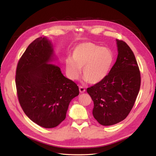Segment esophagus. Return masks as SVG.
<instances>
[{"instance_id": "obj_1", "label": "esophagus", "mask_w": 156, "mask_h": 156, "mask_svg": "<svg viewBox=\"0 0 156 156\" xmlns=\"http://www.w3.org/2000/svg\"><path fill=\"white\" fill-rule=\"evenodd\" d=\"M79 92L81 93H84V92H85V89H84V88L83 87L79 86Z\"/></svg>"}]
</instances>
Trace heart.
<instances>
[{"label":"heart","instance_id":"b5f03b06","mask_svg":"<svg viewBox=\"0 0 156 156\" xmlns=\"http://www.w3.org/2000/svg\"><path fill=\"white\" fill-rule=\"evenodd\" d=\"M114 61L112 52L90 42L77 45L72 55V60L65 61L66 73L69 79H78L82 69L85 81L97 84L104 80L109 73Z\"/></svg>","mask_w":156,"mask_h":156}]
</instances>
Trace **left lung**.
Masks as SVG:
<instances>
[{
	"instance_id": "obj_1",
	"label": "left lung",
	"mask_w": 156,
	"mask_h": 156,
	"mask_svg": "<svg viewBox=\"0 0 156 156\" xmlns=\"http://www.w3.org/2000/svg\"><path fill=\"white\" fill-rule=\"evenodd\" d=\"M118 56L107 77L87 89L94 101L93 116L103 126L124 120L133 108L140 87V73L133 51L116 40Z\"/></svg>"
}]
</instances>
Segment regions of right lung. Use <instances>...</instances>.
<instances>
[{
    "mask_svg": "<svg viewBox=\"0 0 156 156\" xmlns=\"http://www.w3.org/2000/svg\"><path fill=\"white\" fill-rule=\"evenodd\" d=\"M52 44L40 37L28 46L17 64L16 84L19 101L25 115L45 128L58 126L65 119L79 87L51 64Z\"/></svg>",
    "mask_w": 156,
    "mask_h": 156,
    "instance_id": "right-lung-1",
    "label": "right lung"
}]
</instances>
